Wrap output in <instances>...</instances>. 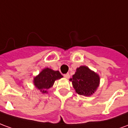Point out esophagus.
<instances>
[{"instance_id": "esophagus-1", "label": "esophagus", "mask_w": 128, "mask_h": 128, "mask_svg": "<svg viewBox=\"0 0 128 128\" xmlns=\"http://www.w3.org/2000/svg\"><path fill=\"white\" fill-rule=\"evenodd\" d=\"M64 77L66 78V79H68V78H70V75L68 73H66V74H64Z\"/></svg>"}]
</instances>
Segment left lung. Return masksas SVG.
Instances as JSON below:
<instances>
[{
  "label": "left lung",
  "mask_w": 128,
  "mask_h": 128,
  "mask_svg": "<svg viewBox=\"0 0 128 128\" xmlns=\"http://www.w3.org/2000/svg\"><path fill=\"white\" fill-rule=\"evenodd\" d=\"M76 92L80 95L90 96L98 88L100 78L98 74L86 66H81L70 79Z\"/></svg>",
  "instance_id": "1"
}]
</instances>
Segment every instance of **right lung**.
Masks as SVG:
<instances>
[{"instance_id":"obj_1","label":"right lung","mask_w":128,"mask_h":128,"mask_svg":"<svg viewBox=\"0 0 128 128\" xmlns=\"http://www.w3.org/2000/svg\"><path fill=\"white\" fill-rule=\"evenodd\" d=\"M63 78L58 70L46 68L34 78V84L42 93H47L48 89L51 88L55 81Z\"/></svg>"}]
</instances>
